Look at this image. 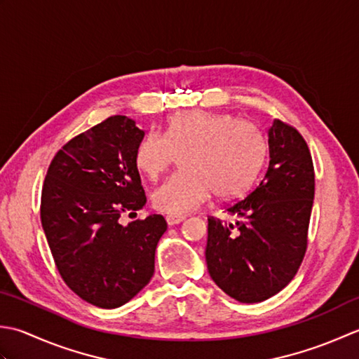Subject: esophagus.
<instances>
[{
    "instance_id": "34e87169",
    "label": "esophagus",
    "mask_w": 359,
    "mask_h": 359,
    "mask_svg": "<svg viewBox=\"0 0 359 359\" xmlns=\"http://www.w3.org/2000/svg\"><path fill=\"white\" fill-rule=\"evenodd\" d=\"M165 220H167V224H169V226H175V224H178V223H181L182 220H184V217H172V215H167Z\"/></svg>"
}]
</instances>
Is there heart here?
<instances>
[{
	"instance_id": "1",
	"label": "heart",
	"mask_w": 359,
	"mask_h": 359,
	"mask_svg": "<svg viewBox=\"0 0 359 359\" xmlns=\"http://www.w3.org/2000/svg\"><path fill=\"white\" fill-rule=\"evenodd\" d=\"M265 151V141L250 122L195 109L172 116L164 135H145L135 150V164L145 177L156 180L177 156H184V173L173 175L151 194L156 210L184 217L212 192L218 198L243 194L257 178Z\"/></svg>"
}]
</instances>
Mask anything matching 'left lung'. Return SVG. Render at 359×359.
Returning a JSON list of instances; mask_svg holds the SVG:
<instances>
[{
  "instance_id": "obj_1",
  "label": "left lung",
  "mask_w": 359,
  "mask_h": 359,
  "mask_svg": "<svg viewBox=\"0 0 359 359\" xmlns=\"http://www.w3.org/2000/svg\"><path fill=\"white\" fill-rule=\"evenodd\" d=\"M268 147L269 165L259 186L226 208L236 223L208 218L209 274L243 304L266 301L287 287L306 251L314 198L309 145L294 127L276 119Z\"/></svg>"
}]
</instances>
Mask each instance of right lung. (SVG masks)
<instances>
[{
	"label": "right lung",
	"instance_id": "right-lung-1",
	"mask_svg": "<svg viewBox=\"0 0 359 359\" xmlns=\"http://www.w3.org/2000/svg\"><path fill=\"white\" fill-rule=\"evenodd\" d=\"M144 135L133 119L111 116L65 144L43 182L40 218L55 266L99 309H118L150 282L167 229L158 214L119 223L147 201L135 164Z\"/></svg>",
	"mask_w": 359,
	"mask_h": 359
}]
</instances>
